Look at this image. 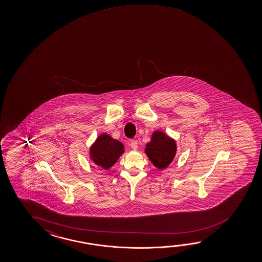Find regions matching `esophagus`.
Instances as JSON below:
<instances>
[{
  "label": "esophagus",
  "instance_id": "34e87169",
  "mask_svg": "<svg viewBox=\"0 0 262 262\" xmlns=\"http://www.w3.org/2000/svg\"><path fill=\"white\" fill-rule=\"evenodd\" d=\"M129 145H130V147H132V149H133V150H137L138 142L136 140H132L130 142H129Z\"/></svg>",
  "mask_w": 262,
  "mask_h": 262
}]
</instances>
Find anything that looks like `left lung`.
I'll list each match as a JSON object with an SVG mask.
<instances>
[{"label":"left lung","instance_id":"1","mask_svg":"<svg viewBox=\"0 0 262 262\" xmlns=\"http://www.w3.org/2000/svg\"><path fill=\"white\" fill-rule=\"evenodd\" d=\"M176 142L165 133L156 130L146 144L145 154L155 167L163 170L172 163L176 154Z\"/></svg>","mask_w":262,"mask_h":262}]
</instances>
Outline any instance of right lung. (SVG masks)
Returning a JSON list of instances; mask_svg holds the SVG:
<instances>
[{"instance_id": "add662e5", "label": "right lung", "mask_w": 262, "mask_h": 262, "mask_svg": "<svg viewBox=\"0 0 262 262\" xmlns=\"http://www.w3.org/2000/svg\"><path fill=\"white\" fill-rule=\"evenodd\" d=\"M123 152V144L107 133L99 135L90 150V159L93 163L105 170L112 167Z\"/></svg>"}]
</instances>
